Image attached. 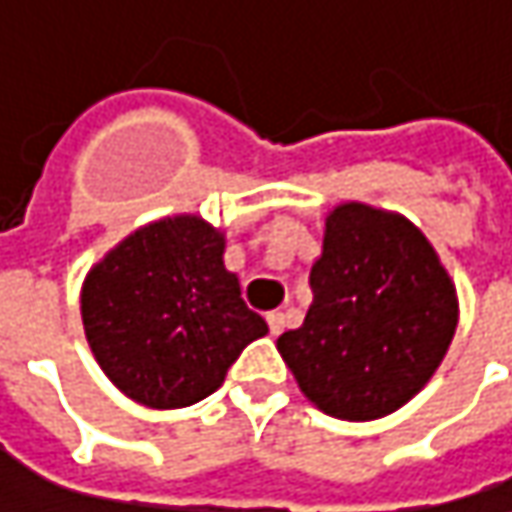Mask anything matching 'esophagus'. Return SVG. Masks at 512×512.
Masks as SVG:
<instances>
[{"instance_id": "esophagus-1", "label": "esophagus", "mask_w": 512, "mask_h": 512, "mask_svg": "<svg viewBox=\"0 0 512 512\" xmlns=\"http://www.w3.org/2000/svg\"><path fill=\"white\" fill-rule=\"evenodd\" d=\"M288 323V314L285 311H268V326H271V335H279Z\"/></svg>"}]
</instances>
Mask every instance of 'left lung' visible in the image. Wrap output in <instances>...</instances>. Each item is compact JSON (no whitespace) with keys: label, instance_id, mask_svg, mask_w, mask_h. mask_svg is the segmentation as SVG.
Returning a JSON list of instances; mask_svg holds the SVG:
<instances>
[{"label":"left lung","instance_id":"8db88e82","mask_svg":"<svg viewBox=\"0 0 512 512\" xmlns=\"http://www.w3.org/2000/svg\"><path fill=\"white\" fill-rule=\"evenodd\" d=\"M309 282V314L276 349L311 402L364 422L417 396L457 329L455 285L428 238L402 215L344 203Z\"/></svg>","mask_w":512,"mask_h":512}]
</instances>
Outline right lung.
I'll return each instance as SVG.
<instances>
[{
  "label": "right lung",
  "instance_id": "add662e5",
  "mask_svg": "<svg viewBox=\"0 0 512 512\" xmlns=\"http://www.w3.org/2000/svg\"><path fill=\"white\" fill-rule=\"evenodd\" d=\"M81 317L107 379L148 408L206 399L268 332L224 268V236L195 215L154 221L110 250L87 274Z\"/></svg>",
  "mask_w": 512,
  "mask_h": 512
}]
</instances>
